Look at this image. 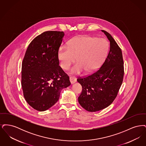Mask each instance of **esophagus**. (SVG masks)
<instances>
[{"instance_id": "obj_1", "label": "esophagus", "mask_w": 146, "mask_h": 146, "mask_svg": "<svg viewBox=\"0 0 146 146\" xmlns=\"http://www.w3.org/2000/svg\"><path fill=\"white\" fill-rule=\"evenodd\" d=\"M70 83L72 84L76 83V79L75 78V77H73V76H70Z\"/></svg>"}]
</instances>
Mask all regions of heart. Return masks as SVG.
Masks as SVG:
<instances>
[{
	"label": "heart",
	"mask_w": 146,
	"mask_h": 146,
	"mask_svg": "<svg viewBox=\"0 0 146 146\" xmlns=\"http://www.w3.org/2000/svg\"><path fill=\"white\" fill-rule=\"evenodd\" d=\"M108 51V43L104 38L90 36H78L72 38L68 47L61 46L58 57L63 69L68 70L74 62L76 63L70 70L72 74L94 72L103 62Z\"/></svg>",
	"instance_id": "b5f03b06"
}]
</instances>
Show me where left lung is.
I'll return each instance as SVG.
<instances>
[{
  "instance_id": "obj_1",
  "label": "left lung",
  "mask_w": 146,
  "mask_h": 146,
  "mask_svg": "<svg viewBox=\"0 0 146 146\" xmlns=\"http://www.w3.org/2000/svg\"><path fill=\"white\" fill-rule=\"evenodd\" d=\"M110 42V51L101 68L89 76L79 78L82 86L78 97L81 106L88 111H101L109 106L117 97L123 80L122 52L111 35L101 30Z\"/></svg>"
}]
</instances>
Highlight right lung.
Wrapping results in <instances>:
<instances>
[{
  "label": "right lung",
  "instance_id": "1",
  "mask_svg": "<svg viewBox=\"0 0 146 146\" xmlns=\"http://www.w3.org/2000/svg\"><path fill=\"white\" fill-rule=\"evenodd\" d=\"M64 35L63 32H43L26 50L22 64L21 85L26 101L36 111L51 108L58 100L63 89L70 85L58 58Z\"/></svg>",
  "mask_w": 146,
  "mask_h": 146
}]
</instances>
